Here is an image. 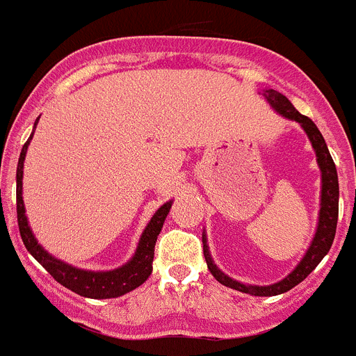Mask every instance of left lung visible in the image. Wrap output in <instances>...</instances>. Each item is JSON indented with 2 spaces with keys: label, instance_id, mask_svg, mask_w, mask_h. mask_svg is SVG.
<instances>
[{
  "label": "left lung",
  "instance_id": "1",
  "mask_svg": "<svg viewBox=\"0 0 356 356\" xmlns=\"http://www.w3.org/2000/svg\"><path fill=\"white\" fill-rule=\"evenodd\" d=\"M264 97L267 103L278 112L280 115L291 119V121L300 122L305 134L308 135V139L312 143L314 151H316L317 163L321 169V210H319V222H317L316 235L312 238V244L307 250L301 262L294 267V271L291 275L285 276L282 282H276L273 285H248L241 284L237 280L229 278L219 267L213 264L212 257H210L209 246H207V235L203 232V254H205L207 266H209L210 273L219 284L226 285L229 289H235L238 292L251 296H278L284 292L291 291L298 284H301L310 273L317 267V264L325 259V254L328 253L332 248V242L335 238V229H337V217H339V178L337 169L333 163L332 155H330L328 146H326L325 139L317 127L314 124L312 119H308L307 115H301L298 110L292 106L284 94H280L278 90L266 89L264 90Z\"/></svg>",
  "mask_w": 356,
  "mask_h": 356
}]
</instances>
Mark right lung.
<instances>
[{"label": "right lung", "instance_id": "add662e5", "mask_svg": "<svg viewBox=\"0 0 356 356\" xmlns=\"http://www.w3.org/2000/svg\"><path fill=\"white\" fill-rule=\"evenodd\" d=\"M39 119L35 121V127ZM33 127V131H35ZM24 143L21 155H19L17 162V175H15V181H17V191H15V197H17V222H19V234L23 238L24 246L30 251L31 257L40 264V266L53 276L60 285L67 287L69 291L76 292V294L85 296V298H92V300H106V298H119V296L127 294V292L134 291L139 285H143L147 278H149L151 271H153V257H155V242L159 237L160 229H162L163 221L168 217L169 210H171L172 201L163 203L144 228L143 235L139 238V246L135 250V254L128 260L124 266L112 269V271H85V269H78L69 264L62 262V260L55 259L48 251L44 250L37 242L35 235L31 234L30 226H28L26 213H24V201H23V168H24V156H26L28 144H30L31 137Z\"/></svg>", "mask_w": 356, "mask_h": 356}]
</instances>
